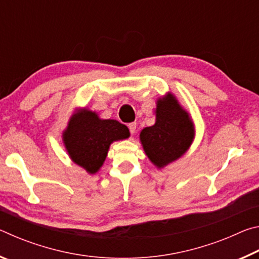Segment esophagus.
I'll return each mask as SVG.
<instances>
[{
    "instance_id": "esophagus-1",
    "label": "esophagus",
    "mask_w": 259,
    "mask_h": 259,
    "mask_svg": "<svg viewBox=\"0 0 259 259\" xmlns=\"http://www.w3.org/2000/svg\"><path fill=\"white\" fill-rule=\"evenodd\" d=\"M136 126H137V124H136V122H131V123L128 124V128L130 130V134L134 135L136 133Z\"/></svg>"
}]
</instances>
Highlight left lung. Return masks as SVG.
<instances>
[{
  "label": "left lung",
  "mask_w": 259,
  "mask_h": 259,
  "mask_svg": "<svg viewBox=\"0 0 259 259\" xmlns=\"http://www.w3.org/2000/svg\"><path fill=\"white\" fill-rule=\"evenodd\" d=\"M193 137L192 121L172 95L157 102L155 124L140 133L145 153L159 168L181 157L190 147Z\"/></svg>",
  "instance_id": "8db88e82"
}]
</instances>
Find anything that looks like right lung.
Instances as JSON below:
<instances>
[{"mask_svg": "<svg viewBox=\"0 0 259 259\" xmlns=\"http://www.w3.org/2000/svg\"><path fill=\"white\" fill-rule=\"evenodd\" d=\"M126 125L116 120H100L97 114L83 111L73 116L64 133L69 156L88 172H97L106 159L111 143L129 137Z\"/></svg>", "mask_w": 259, "mask_h": 259, "instance_id": "obj_1", "label": "right lung"}]
</instances>
